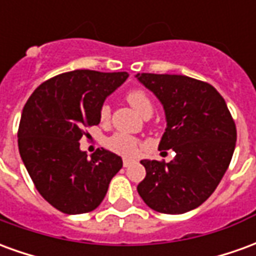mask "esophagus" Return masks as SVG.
I'll use <instances>...</instances> for the list:
<instances>
[{"label":"esophagus","mask_w":256,"mask_h":256,"mask_svg":"<svg viewBox=\"0 0 256 256\" xmlns=\"http://www.w3.org/2000/svg\"><path fill=\"white\" fill-rule=\"evenodd\" d=\"M133 162L134 160H132V159H123V167H128Z\"/></svg>","instance_id":"obj_1"}]
</instances>
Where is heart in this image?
<instances>
[{
  "label": "heart",
  "mask_w": 256,
  "mask_h": 256,
  "mask_svg": "<svg viewBox=\"0 0 256 256\" xmlns=\"http://www.w3.org/2000/svg\"><path fill=\"white\" fill-rule=\"evenodd\" d=\"M128 104L134 110L144 115L146 111H152V101L148 94L141 89H133L126 94ZM111 114V108L108 104H102L100 108V118L106 120ZM106 146L112 152L122 156H134L138 154L140 141L128 133H115L106 140Z\"/></svg>",
  "instance_id": "obj_1"
}]
</instances>
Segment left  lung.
Here are the masks:
<instances>
[{
    "label": "left lung",
    "mask_w": 256,
    "mask_h": 256,
    "mask_svg": "<svg viewBox=\"0 0 256 256\" xmlns=\"http://www.w3.org/2000/svg\"><path fill=\"white\" fill-rule=\"evenodd\" d=\"M159 98L167 128L159 150L176 158L141 160L146 176L137 190L145 204L163 214H184L212 194L230 164L236 124L224 97L207 82L185 75L137 74Z\"/></svg>",
    "instance_id": "obj_1"
}]
</instances>
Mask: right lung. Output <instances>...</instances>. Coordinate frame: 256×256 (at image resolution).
<instances>
[{
	"label": "right lung",
	"instance_id": "obj_1",
	"mask_svg": "<svg viewBox=\"0 0 256 256\" xmlns=\"http://www.w3.org/2000/svg\"><path fill=\"white\" fill-rule=\"evenodd\" d=\"M128 72L75 70L41 84L26 102L18 132L22 160L36 190L64 214H84L106 198L122 158L79 150L84 128L100 123V108Z\"/></svg>",
	"mask_w": 256,
	"mask_h": 256
}]
</instances>
